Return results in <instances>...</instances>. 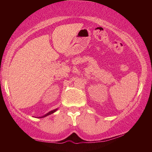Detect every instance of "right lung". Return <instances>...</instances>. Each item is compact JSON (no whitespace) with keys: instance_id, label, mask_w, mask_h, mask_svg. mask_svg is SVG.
Instances as JSON below:
<instances>
[{"instance_id":"add662e5","label":"right lung","mask_w":152,"mask_h":152,"mask_svg":"<svg viewBox=\"0 0 152 152\" xmlns=\"http://www.w3.org/2000/svg\"><path fill=\"white\" fill-rule=\"evenodd\" d=\"M58 110V108H56V109H54V110H51V111H50L49 112H48L47 114H46L45 115H42V116H41V117H38V118H45V117H46V116H48V115H50V114H53V113H54L55 112H56L57 110Z\"/></svg>"}]
</instances>
